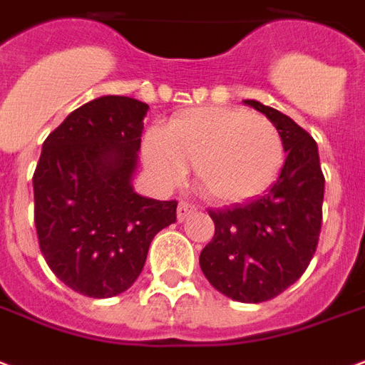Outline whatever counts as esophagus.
Returning <instances> with one entry per match:
<instances>
[{
  "mask_svg": "<svg viewBox=\"0 0 365 365\" xmlns=\"http://www.w3.org/2000/svg\"><path fill=\"white\" fill-rule=\"evenodd\" d=\"M194 212H196V206H194V204H190V202H186V200L179 202V210H177V215H179L180 222H182L185 217H188L190 214H194Z\"/></svg>",
  "mask_w": 365,
  "mask_h": 365,
  "instance_id": "obj_1",
  "label": "esophagus"
}]
</instances>
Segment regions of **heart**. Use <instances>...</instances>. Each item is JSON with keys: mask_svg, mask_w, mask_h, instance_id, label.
Returning <instances> with one entry per match:
<instances>
[{"mask_svg": "<svg viewBox=\"0 0 365 365\" xmlns=\"http://www.w3.org/2000/svg\"><path fill=\"white\" fill-rule=\"evenodd\" d=\"M145 163L165 185L194 167L214 200L239 204L272 185L284 163V140L272 122L227 106L194 108L175 116L143 143Z\"/></svg>", "mask_w": 365, "mask_h": 365, "instance_id": "1", "label": "heart"}]
</instances>
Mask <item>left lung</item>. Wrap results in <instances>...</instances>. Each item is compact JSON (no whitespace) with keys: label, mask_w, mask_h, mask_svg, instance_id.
Segmentation results:
<instances>
[{"label":"left lung","mask_w":365,"mask_h":365,"mask_svg":"<svg viewBox=\"0 0 365 365\" xmlns=\"http://www.w3.org/2000/svg\"><path fill=\"white\" fill-rule=\"evenodd\" d=\"M278 128L284 151L280 177L262 196L231 208L208 210L214 237L200 268L217 292L235 302L262 303L280 295L309 267L323 223L324 175L317 143L276 108L245 101Z\"/></svg>","instance_id":"left-lung-1"}]
</instances>
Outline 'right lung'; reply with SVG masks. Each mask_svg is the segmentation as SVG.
<instances>
[{
	"label": "right lung",
	"mask_w": 365,
	"mask_h": 365,
	"mask_svg": "<svg viewBox=\"0 0 365 365\" xmlns=\"http://www.w3.org/2000/svg\"><path fill=\"white\" fill-rule=\"evenodd\" d=\"M150 106L106 95L50 132L34 169V225L56 278L87 297L122 294L150 243L177 222V200L143 198L130 179Z\"/></svg>",
	"instance_id": "obj_1"
}]
</instances>
